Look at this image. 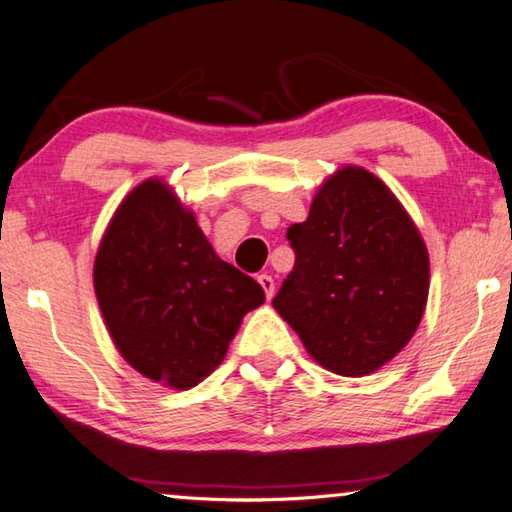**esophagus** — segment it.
Segmentation results:
<instances>
[{"label": "esophagus", "mask_w": 512, "mask_h": 512, "mask_svg": "<svg viewBox=\"0 0 512 512\" xmlns=\"http://www.w3.org/2000/svg\"><path fill=\"white\" fill-rule=\"evenodd\" d=\"M257 282L262 284V289H264V293H266V300H271L273 298V293H275V282H273V277L271 275H266V273H262L257 277Z\"/></svg>", "instance_id": "esophagus-1"}]
</instances>
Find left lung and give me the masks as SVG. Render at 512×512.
<instances>
[{
    "label": "left lung",
    "instance_id": "obj_1",
    "mask_svg": "<svg viewBox=\"0 0 512 512\" xmlns=\"http://www.w3.org/2000/svg\"><path fill=\"white\" fill-rule=\"evenodd\" d=\"M287 239L293 271L273 298L325 370L363 377L418 329L429 296V253L402 203L361 167H343Z\"/></svg>",
    "mask_w": 512,
    "mask_h": 512
}]
</instances>
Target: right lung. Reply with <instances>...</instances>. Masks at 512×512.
Segmentation results:
<instances>
[{"instance_id":"right-lung-1","label":"right lung","mask_w":512,"mask_h":512,"mask_svg":"<svg viewBox=\"0 0 512 512\" xmlns=\"http://www.w3.org/2000/svg\"><path fill=\"white\" fill-rule=\"evenodd\" d=\"M94 293L117 350L151 381L187 391L225 359L264 289L214 253L194 212L158 178L117 207L94 259Z\"/></svg>"}]
</instances>
